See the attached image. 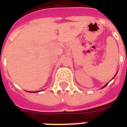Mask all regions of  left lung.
Here are the masks:
<instances>
[{
  "label": "left lung",
  "instance_id": "1",
  "mask_svg": "<svg viewBox=\"0 0 127 127\" xmlns=\"http://www.w3.org/2000/svg\"><path fill=\"white\" fill-rule=\"evenodd\" d=\"M115 76H116V75H115ZM115 76H114V77H115ZM107 84H106V85H107ZM106 85H105V86H106ZM105 86H103V88H104V87H105Z\"/></svg>",
  "mask_w": 127,
  "mask_h": 127
}]
</instances>
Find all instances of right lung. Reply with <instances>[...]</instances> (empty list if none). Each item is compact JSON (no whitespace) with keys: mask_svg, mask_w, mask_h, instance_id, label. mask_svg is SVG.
<instances>
[{"mask_svg":"<svg viewBox=\"0 0 127 127\" xmlns=\"http://www.w3.org/2000/svg\"><path fill=\"white\" fill-rule=\"evenodd\" d=\"M32 93H36V92H32Z\"/></svg>","mask_w":127,"mask_h":127,"instance_id":"right-lung-1","label":"right lung"}]
</instances>
